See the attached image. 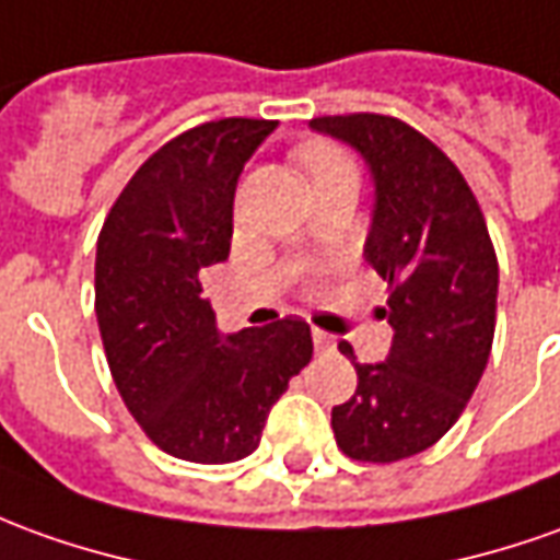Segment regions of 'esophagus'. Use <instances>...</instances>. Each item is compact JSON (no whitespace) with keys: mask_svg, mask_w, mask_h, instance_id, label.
Returning <instances> with one entry per match:
<instances>
[{"mask_svg":"<svg viewBox=\"0 0 560 560\" xmlns=\"http://www.w3.org/2000/svg\"><path fill=\"white\" fill-rule=\"evenodd\" d=\"M314 347H317V353H329V350H335V338L329 331L314 329Z\"/></svg>","mask_w":560,"mask_h":560,"instance_id":"34e87169","label":"esophagus"}]
</instances>
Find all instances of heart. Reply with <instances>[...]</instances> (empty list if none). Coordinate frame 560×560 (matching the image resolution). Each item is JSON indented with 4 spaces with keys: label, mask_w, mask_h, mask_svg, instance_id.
<instances>
[{
    "label": "heart",
    "mask_w": 560,
    "mask_h": 560,
    "mask_svg": "<svg viewBox=\"0 0 560 560\" xmlns=\"http://www.w3.org/2000/svg\"><path fill=\"white\" fill-rule=\"evenodd\" d=\"M302 164L307 167V173L311 176H317V173H323V170H331V167H345L347 161L335 149H329V145H307L302 152Z\"/></svg>",
    "instance_id": "1"
}]
</instances>
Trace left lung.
<instances>
[{
	"instance_id": "left-lung-1",
	"label": "left lung",
	"mask_w": 560,
	"mask_h": 560,
	"mask_svg": "<svg viewBox=\"0 0 560 560\" xmlns=\"http://www.w3.org/2000/svg\"><path fill=\"white\" fill-rule=\"evenodd\" d=\"M311 130L360 152L375 183L365 261L390 283L384 362H357V393L331 408L353 460L393 464L435 445L488 365L497 319L491 234L451 158L390 115H326ZM341 353L353 347L341 341Z\"/></svg>"
}]
</instances>
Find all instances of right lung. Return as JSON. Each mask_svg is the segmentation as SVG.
<instances>
[{"mask_svg":"<svg viewBox=\"0 0 560 560\" xmlns=\"http://www.w3.org/2000/svg\"><path fill=\"white\" fill-rule=\"evenodd\" d=\"M277 121L222 118L161 145L96 241V323L115 387L158 448L231 464L258 448L271 405L311 362L299 317L222 335L200 271L225 261L243 164Z\"/></svg>","mask_w":560,"mask_h":560,"instance_id":"obj_1","label":"right lung"}]
</instances>
